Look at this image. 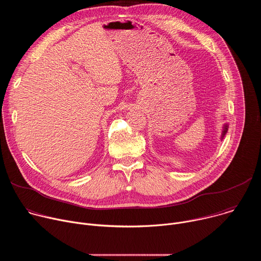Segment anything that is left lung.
I'll return each mask as SVG.
<instances>
[{
	"instance_id": "left-lung-1",
	"label": "left lung",
	"mask_w": 261,
	"mask_h": 261,
	"mask_svg": "<svg viewBox=\"0 0 261 261\" xmlns=\"http://www.w3.org/2000/svg\"><path fill=\"white\" fill-rule=\"evenodd\" d=\"M227 130H228V125L227 124H224V126H223V130H222V135H221V139H223V137L225 136V134L227 133Z\"/></svg>"
}]
</instances>
